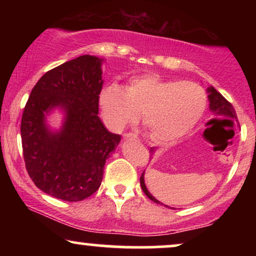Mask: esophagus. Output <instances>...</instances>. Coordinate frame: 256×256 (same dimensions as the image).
Instances as JSON below:
<instances>
[{
    "label": "esophagus",
    "mask_w": 256,
    "mask_h": 256,
    "mask_svg": "<svg viewBox=\"0 0 256 256\" xmlns=\"http://www.w3.org/2000/svg\"><path fill=\"white\" fill-rule=\"evenodd\" d=\"M124 138H125V140H138V136H137L136 134H132V132H128V134H124Z\"/></svg>",
    "instance_id": "34e87169"
}]
</instances>
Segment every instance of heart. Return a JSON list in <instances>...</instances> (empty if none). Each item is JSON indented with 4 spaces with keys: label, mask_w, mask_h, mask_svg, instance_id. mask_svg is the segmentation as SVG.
I'll use <instances>...</instances> for the list:
<instances>
[{
    "label": "heart",
    "mask_w": 256,
    "mask_h": 256,
    "mask_svg": "<svg viewBox=\"0 0 256 256\" xmlns=\"http://www.w3.org/2000/svg\"><path fill=\"white\" fill-rule=\"evenodd\" d=\"M98 101L113 130H122L140 112L150 136L168 142L183 137L198 124L206 110L207 95L194 82L171 80L146 73L128 79L125 88L118 83L104 85Z\"/></svg>",
    "instance_id": "heart-1"
}]
</instances>
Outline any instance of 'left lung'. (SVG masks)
<instances>
[{
	"label": "left lung",
	"mask_w": 256,
	"mask_h": 256,
	"mask_svg": "<svg viewBox=\"0 0 256 256\" xmlns=\"http://www.w3.org/2000/svg\"><path fill=\"white\" fill-rule=\"evenodd\" d=\"M207 91L208 94H210V95H208V100H210V110L213 112L214 116H222V118L237 119L236 110H234V106H232L230 102H228V100H226L224 96L219 92V91H216L213 86L208 88ZM150 152H154V148H150ZM140 188H142L143 192L148 196V198H150L152 201L156 202V204H161V202H158L154 196H152V194L148 192V189H146L144 184V172H143L142 176H140Z\"/></svg>",
	"instance_id": "left-lung-1"
}]
</instances>
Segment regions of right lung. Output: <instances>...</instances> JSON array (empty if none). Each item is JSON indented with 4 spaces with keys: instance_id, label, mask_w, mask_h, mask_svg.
<instances>
[{
    "instance_id": "1",
    "label": "right lung",
    "mask_w": 256,
    "mask_h": 256,
    "mask_svg": "<svg viewBox=\"0 0 256 256\" xmlns=\"http://www.w3.org/2000/svg\"><path fill=\"white\" fill-rule=\"evenodd\" d=\"M101 64L102 58L82 55L48 71L22 113L26 171L38 189L64 201H82L98 192L106 160L122 140L98 116ZM56 106L65 112V120L60 130L52 132L45 114Z\"/></svg>"
}]
</instances>
